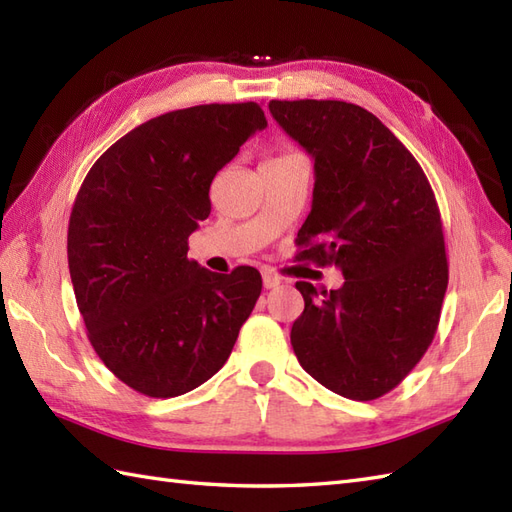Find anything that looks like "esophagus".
<instances>
[{
  "label": "esophagus",
  "instance_id": "1",
  "mask_svg": "<svg viewBox=\"0 0 512 512\" xmlns=\"http://www.w3.org/2000/svg\"><path fill=\"white\" fill-rule=\"evenodd\" d=\"M262 279H264V288H275L281 284V279L273 273V270H264Z\"/></svg>",
  "mask_w": 512,
  "mask_h": 512
}]
</instances>
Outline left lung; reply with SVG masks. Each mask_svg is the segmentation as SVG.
<instances>
[{
    "mask_svg": "<svg viewBox=\"0 0 512 512\" xmlns=\"http://www.w3.org/2000/svg\"><path fill=\"white\" fill-rule=\"evenodd\" d=\"M270 114L314 158L312 211L299 262L339 266L345 284L306 301L290 343L334 394L376 400L398 387L438 330L449 284L440 209L411 151L345 101H270Z\"/></svg>",
    "mask_w": 512,
    "mask_h": 512,
    "instance_id": "1",
    "label": "left lung"
}]
</instances>
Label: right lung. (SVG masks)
<instances>
[{
	"label": "right lung",
	"mask_w": 512,
	"mask_h": 512,
	"mask_svg": "<svg viewBox=\"0 0 512 512\" xmlns=\"http://www.w3.org/2000/svg\"><path fill=\"white\" fill-rule=\"evenodd\" d=\"M266 125L253 101L167 112L118 138L76 193V306L94 352L138 394L173 398L209 380L255 308L259 270L217 275L187 250L211 213L215 173Z\"/></svg>",
	"instance_id": "1"
}]
</instances>
